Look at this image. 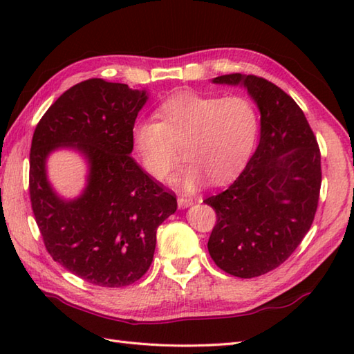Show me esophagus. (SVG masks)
Here are the masks:
<instances>
[{
    "label": "esophagus",
    "mask_w": 354,
    "mask_h": 354,
    "mask_svg": "<svg viewBox=\"0 0 354 354\" xmlns=\"http://www.w3.org/2000/svg\"><path fill=\"white\" fill-rule=\"evenodd\" d=\"M178 204H179V207L187 208V207H190L193 204V199L189 198V196H184V194H181V196L178 198Z\"/></svg>",
    "instance_id": "34e87169"
}]
</instances>
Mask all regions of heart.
<instances>
[{"instance_id": "1", "label": "heart", "mask_w": 354, "mask_h": 354, "mask_svg": "<svg viewBox=\"0 0 354 354\" xmlns=\"http://www.w3.org/2000/svg\"><path fill=\"white\" fill-rule=\"evenodd\" d=\"M156 118L133 126L132 145L150 176L164 181L184 160L178 183L193 190L205 176L214 184L236 178L250 161L260 129L255 103L245 95L181 93L164 100Z\"/></svg>"}]
</instances>
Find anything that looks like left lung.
Returning <instances> with one entry per match:
<instances>
[{
  "mask_svg": "<svg viewBox=\"0 0 354 354\" xmlns=\"http://www.w3.org/2000/svg\"><path fill=\"white\" fill-rule=\"evenodd\" d=\"M214 84H242L261 114L260 142L239 178L204 202L216 212L208 252L225 272L254 278L288 260L310 230L321 190V152L303 109L263 77L240 73Z\"/></svg>",
  "mask_w": 354,
  "mask_h": 354,
  "instance_id": "left-lung-1",
  "label": "left lung"
}]
</instances>
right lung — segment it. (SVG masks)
<instances>
[{
  "instance_id": "add662e5",
  "label": "right lung",
  "mask_w": 354,
  "mask_h": 354,
  "mask_svg": "<svg viewBox=\"0 0 354 354\" xmlns=\"http://www.w3.org/2000/svg\"><path fill=\"white\" fill-rule=\"evenodd\" d=\"M146 91L103 79L71 86L42 115L30 149L28 192L37 228L53 260L102 288L129 286L152 265L156 228L176 212L175 193L129 155ZM76 147L90 161V179L76 201L57 198L44 160Z\"/></svg>"
}]
</instances>
